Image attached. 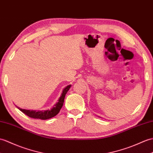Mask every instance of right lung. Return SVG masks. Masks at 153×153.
<instances>
[{
  "label": "right lung",
  "mask_w": 153,
  "mask_h": 153,
  "mask_svg": "<svg viewBox=\"0 0 153 153\" xmlns=\"http://www.w3.org/2000/svg\"><path fill=\"white\" fill-rule=\"evenodd\" d=\"M71 87V85H68L64 88L62 91V93L60 97L59 98L58 102L53 106V108H51L50 110H45V111H36V110H27V109H23L18 108L20 111H22L25 114L27 115L29 117L33 119H39L42 120H46L51 119L52 117H55L59 113L60 109L62 108L64 101H65V95L68 91L70 88Z\"/></svg>",
  "instance_id": "obj_1"
}]
</instances>
